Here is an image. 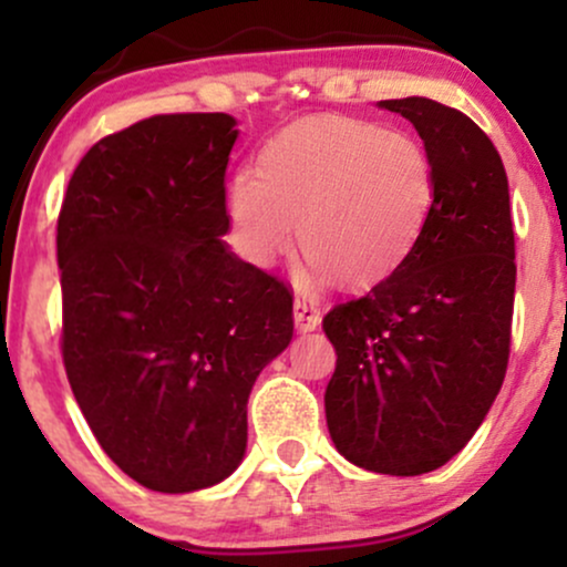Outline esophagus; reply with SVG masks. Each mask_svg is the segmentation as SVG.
Listing matches in <instances>:
<instances>
[{
  "instance_id": "34e87169",
  "label": "esophagus",
  "mask_w": 567,
  "mask_h": 567,
  "mask_svg": "<svg viewBox=\"0 0 567 567\" xmlns=\"http://www.w3.org/2000/svg\"><path fill=\"white\" fill-rule=\"evenodd\" d=\"M292 317H296V328L301 330V333H311V330L320 328V322H322L320 309H317L315 303L301 301V298L292 303Z\"/></svg>"
}]
</instances>
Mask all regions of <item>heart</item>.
I'll use <instances>...</instances> for the list:
<instances>
[{
	"mask_svg": "<svg viewBox=\"0 0 567 567\" xmlns=\"http://www.w3.org/2000/svg\"><path fill=\"white\" fill-rule=\"evenodd\" d=\"M437 205L429 148L405 130L357 116L292 122L264 143L256 173L231 181L229 210L245 256L269 266L290 247L309 258L306 279L338 277L368 290L413 256Z\"/></svg>",
	"mask_w": 567,
	"mask_h": 567,
	"instance_id": "heart-1",
	"label": "heart"
}]
</instances>
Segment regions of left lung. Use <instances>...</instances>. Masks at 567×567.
<instances>
[{
	"label": "left lung",
	"mask_w": 567,
	"mask_h": 567,
	"mask_svg": "<svg viewBox=\"0 0 567 567\" xmlns=\"http://www.w3.org/2000/svg\"><path fill=\"white\" fill-rule=\"evenodd\" d=\"M381 106L419 130L437 171V205L394 277L324 315L338 354L324 415L351 464L413 477L447 464L496 400L517 264L509 181L491 138L429 97Z\"/></svg>",
	"instance_id": "left-lung-1"
}]
</instances>
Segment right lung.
<instances>
[{"label": "right lung", "instance_id": "obj_1", "mask_svg": "<svg viewBox=\"0 0 567 567\" xmlns=\"http://www.w3.org/2000/svg\"><path fill=\"white\" fill-rule=\"evenodd\" d=\"M234 125L157 114L106 135L58 216L71 392L103 453L148 491L237 470L252 383L292 338L288 285L220 243Z\"/></svg>", "mask_w": 567, "mask_h": 567}]
</instances>
